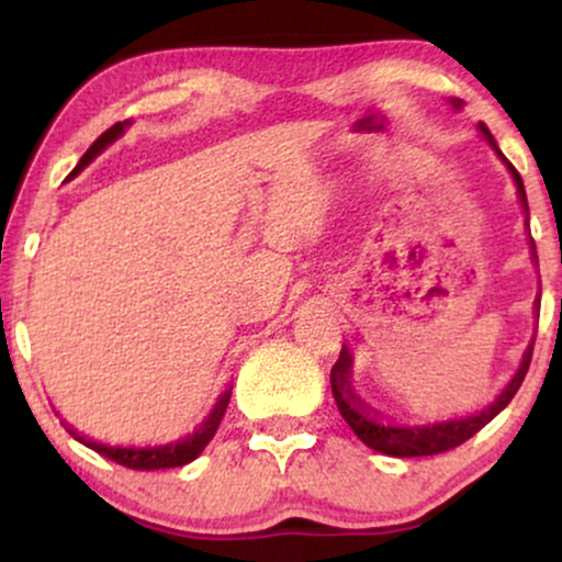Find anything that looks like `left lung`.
I'll return each mask as SVG.
<instances>
[{"label": "left lung", "instance_id": "left-lung-1", "mask_svg": "<svg viewBox=\"0 0 562 562\" xmlns=\"http://www.w3.org/2000/svg\"><path fill=\"white\" fill-rule=\"evenodd\" d=\"M451 105L460 108L462 100L451 97ZM479 128H481L483 137H486L488 145L496 150V156L505 160V156H502L499 147H496V142L492 137V132L486 128V124H479ZM505 164H507L509 173H513L515 184H518V198H520V203H524V211L528 214L524 179H520V173L515 171V166L509 164V160H505ZM531 248H533V240H531ZM533 259H537V254H533ZM537 306H539V299H537ZM531 353H533V344L526 348L524 362H520L518 372H515L513 380L507 383V389L496 396L494 404H488L486 409L479 412V415L460 417V420H449V423L415 425V428H398V425L383 423L380 420L378 412H372L370 406H367L362 398L353 393V389H351V353H348L346 346L340 348L338 362H335L330 370V385H333V396H335V404H338L340 415H344V420L351 425L353 434H357V438H362L367 447L380 451V454H389V457H430V454H441V451H449V449L460 447V443H465L468 438H473L475 434H479L483 425L492 423L494 417L499 415V412L505 409L509 402H513V396L518 393L520 383H524L528 364H531Z\"/></svg>", "mask_w": 562, "mask_h": 562}]
</instances>
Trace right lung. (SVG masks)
I'll list each match as a JSON object with an SVG mask.
<instances>
[{
    "mask_svg": "<svg viewBox=\"0 0 562 562\" xmlns=\"http://www.w3.org/2000/svg\"><path fill=\"white\" fill-rule=\"evenodd\" d=\"M126 126H128V124L124 121V124H113L111 128H108V132H102L100 137L94 139V145L89 147L87 153H83L81 160H79V166H76V169H74V173H79V171L83 169V166L92 164V160H94L97 156H100V153L105 150V147L111 145V142H115V139L121 137V134H124ZM74 173H70V177H74ZM229 396H232V385H229L227 391L222 393V396H218L216 406H214V409H211V415L205 417V423L200 425L195 434L187 436V438H179V441H173V443H166V447H145V449H134V447H128V449H124V447H108V443L89 441V438H83V436L76 434L74 428H68V434L74 436L76 441L87 443L89 449H94L97 454L108 457V460L119 462V465H124V468H132V470L182 468V465H187V462L195 460L200 451L209 447V441H211V438H214V434H216L218 423H222L224 412H227Z\"/></svg>",
    "mask_w": 562,
    "mask_h": 562,
    "instance_id": "1",
    "label": "right lung"
}]
</instances>
